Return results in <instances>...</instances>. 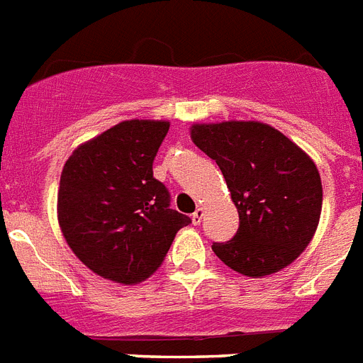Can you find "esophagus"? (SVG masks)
I'll return each mask as SVG.
<instances>
[{"instance_id": "obj_1", "label": "esophagus", "mask_w": 363, "mask_h": 363, "mask_svg": "<svg viewBox=\"0 0 363 363\" xmlns=\"http://www.w3.org/2000/svg\"><path fill=\"white\" fill-rule=\"evenodd\" d=\"M203 214H205V211H203V208H197V211L191 214V223H194V225H199V223L203 222Z\"/></svg>"}]
</instances>
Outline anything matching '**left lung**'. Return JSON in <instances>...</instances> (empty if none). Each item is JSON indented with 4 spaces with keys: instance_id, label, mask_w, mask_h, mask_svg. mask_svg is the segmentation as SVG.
Wrapping results in <instances>:
<instances>
[{
    "instance_id": "obj_1",
    "label": "left lung",
    "mask_w": 363,
    "mask_h": 363,
    "mask_svg": "<svg viewBox=\"0 0 363 363\" xmlns=\"http://www.w3.org/2000/svg\"><path fill=\"white\" fill-rule=\"evenodd\" d=\"M190 138L222 169L240 220L237 235L212 244V252L248 278L289 267L319 225L323 184L315 162L259 121L197 123Z\"/></svg>"
}]
</instances>
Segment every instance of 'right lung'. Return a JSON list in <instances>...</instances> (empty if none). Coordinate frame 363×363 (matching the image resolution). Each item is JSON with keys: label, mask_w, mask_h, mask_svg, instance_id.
Instances as JSON below:
<instances>
[{"label": "right lung", "mask_w": 363, "mask_h": 363, "mask_svg": "<svg viewBox=\"0 0 363 363\" xmlns=\"http://www.w3.org/2000/svg\"><path fill=\"white\" fill-rule=\"evenodd\" d=\"M167 121L130 119L78 145L65 162L57 222L69 248L96 276L134 285L166 259L177 231L191 222L169 208L152 177Z\"/></svg>", "instance_id": "right-lung-1"}]
</instances>
